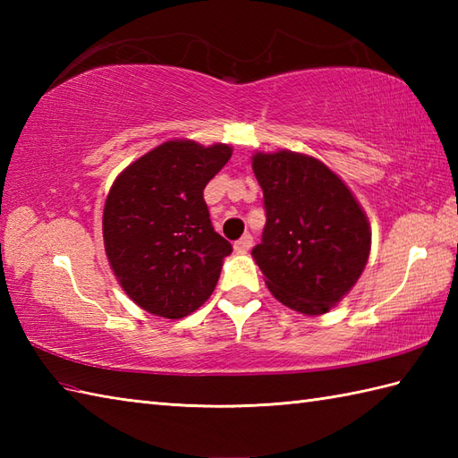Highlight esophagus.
I'll return each instance as SVG.
<instances>
[{
    "mask_svg": "<svg viewBox=\"0 0 458 458\" xmlns=\"http://www.w3.org/2000/svg\"><path fill=\"white\" fill-rule=\"evenodd\" d=\"M251 242H254V238H251L250 234H244L240 240L234 242V250L238 251V254H246V251L251 248Z\"/></svg>",
    "mask_w": 458,
    "mask_h": 458,
    "instance_id": "obj_1",
    "label": "esophagus"
}]
</instances>
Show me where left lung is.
<instances>
[{"instance_id": "obj_1", "label": "left lung", "mask_w": 458, "mask_h": 458, "mask_svg": "<svg viewBox=\"0 0 458 458\" xmlns=\"http://www.w3.org/2000/svg\"><path fill=\"white\" fill-rule=\"evenodd\" d=\"M266 228L251 250L279 303L325 315L354 287L368 264L372 230L343 179L295 151L256 153Z\"/></svg>"}]
</instances>
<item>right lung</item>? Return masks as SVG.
<instances>
[{
  "instance_id": "1",
  "label": "right lung",
  "mask_w": 458,
  "mask_h": 458,
  "mask_svg": "<svg viewBox=\"0 0 458 458\" xmlns=\"http://www.w3.org/2000/svg\"><path fill=\"white\" fill-rule=\"evenodd\" d=\"M232 148L165 141L125 167L104 204V248L122 289L151 315L182 318L218 284L232 244L214 232L202 191Z\"/></svg>"
}]
</instances>
